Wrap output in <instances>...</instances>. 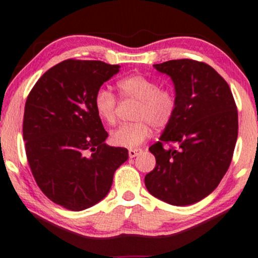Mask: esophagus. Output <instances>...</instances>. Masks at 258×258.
Returning <instances> with one entry per match:
<instances>
[{
    "label": "esophagus",
    "mask_w": 258,
    "mask_h": 258,
    "mask_svg": "<svg viewBox=\"0 0 258 258\" xmlns=\"http://www.w3.org/2000/svg\"><path fill=\"white\" fill-rule=\"evenodd\" d=\"M142 150L141 149H129V158L133 159V158H136L137 155H139L140 153H141Z\"/></svg>",
    "instance_id": "1"
}]
</instances>
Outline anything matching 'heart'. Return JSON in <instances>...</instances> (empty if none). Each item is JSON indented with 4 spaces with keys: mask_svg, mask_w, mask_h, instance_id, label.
Segmentation results:
<instances>
[{
    "mask_svg": "<svg viewBox=\"0 0 258 258\" xmlns=\"http://www.w3.org/2000/svg\"><path fill=\"white\" fill-rule=\"evenodd\" d=\"M122 97L140 100L135 119L137 122L122 124L110 134V141L117 147L136 148L153 133V126L163 129L172 122L176 111V98L169 90L160 89L155 80L145 76H130L119 80ZM93 108L103 122L116 121L117 100L108 89H99L93 97Z\"/></svg>",
    "mask_w": 258,
    "mask_h": 258,
    "instance_id": "1",
    "label": "heart"
}]
</instances>
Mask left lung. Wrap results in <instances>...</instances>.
Returning <instances> with one entry per match:
<instances>
[{"label": "left lung", "instance_id": "obj_1", "mask_svg": "<svg viewBox=\"0 0 258 258\" xmlns=\"http://www.w3.org/2000/svg\"><path fill=\"white\" fill-rule=\"evenodd\" d=\"M154 69L172 79L176 111L149 148L156 165L145 183L162 202L192 205L212 193L229 169L238 135L236 103L223 77L205 62L169 60Z\"/></svg>", "mask_w": 258, "mask_h": 258}]
</instances>
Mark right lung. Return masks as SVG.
Masks as SVG:
<instances>
[{
	"mask_svg": "<svg viewBox=\"0 0 258 258\" xmlns=\"http://www.w3.org/2000/svg\"><path fill=\"white\" fill-rule=\"evenodd\" d=\"M121 66L65 60L45 72L27 98L23 141L33 176L53 203L71 211L104 199L128 149L105 143L108 133L93 108L100 86Z\"/></svg>",
	"mask_w": 258,
	"mask_h": 258,
	"instance_id": "obj_1",
	"label": "right lung"
}]
</instances>
